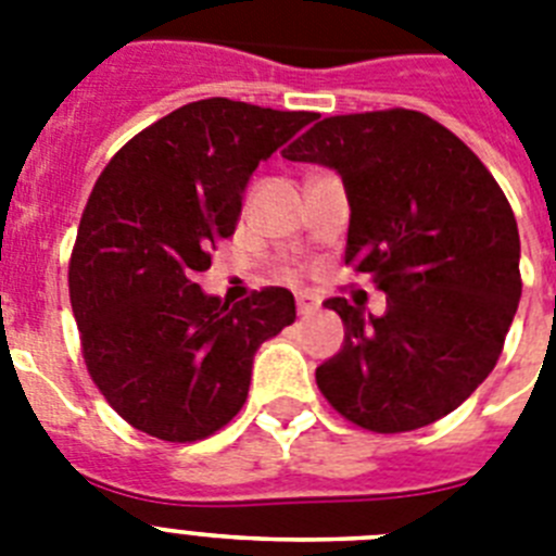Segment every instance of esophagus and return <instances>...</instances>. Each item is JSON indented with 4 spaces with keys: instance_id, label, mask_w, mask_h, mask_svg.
I'll return each instance as SVG.
<instances>
[{
    "instance_id": "34e87169",
    "label": "esophagus",
    "mask_w": 556,
    "mask_h": 556,
    "mask_svg": "<svg viewBox=\"0 0 556 556\" xmlns=\"http://www.w3.org/2000/svg\"><path fill=\"white\" fill-rule=\"evenodd\" d=\"M296 311H300V316L316 314L319 311V300L311 296V293H296Z\"/></svg>"
}]
</instances>
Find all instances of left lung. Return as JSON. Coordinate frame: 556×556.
<instances>
[{"mask_svg":"<svg viewBox=\"0 0 556 556\" xmlns=\"http://www.w3.org/2000/svg\"><path fill=\"white\" fill-rule=\"evenodd\" d=\"M339 172L344 263L387 293L381 316L333 296L344 344L316 367L336 413L409 432L460 407L497 365L520 302V235L497 180L424 112L333 115L282 152Z\"/></svg>","mask_w":556,"mask_h":556,"instance_id":"8db88e82","label":"left lung"}]
</instances>
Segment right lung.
<instances>
[{
  "label": "right lung",
  "mask_w": 556,
  "mask_h": 556,
  "mask_svg": "<svg viewBox=\"0 0 556 556\" xmlns=\"http://www.w3.org/2000/svg\"><path fill=\"white\" fill-rule=\"evenodd\" d=\"M311 121L191 101L135 135L98 177L70 256V302L92 381L147 435L191 444L226 427L245 404L260 344L296 319L286 288L228 305L194 279L235 235L260 161Z\"/></svg>",
  "instance_id": "right-lung-1"
}]
</instances>
